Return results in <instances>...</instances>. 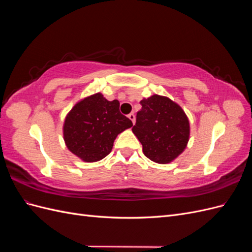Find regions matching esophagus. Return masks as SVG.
Listing matches in <instances>:
<instances>
[{
    "label": "esophagus",
    "instance_id": "34e87169",
    "mask_svg": "<svg viewBox=\"0 0 252 252\" xmlns=\"http://www.w3.org/2000/svg\"><path fill=\"white\" fill-rule=\"evenodd\" d=\"M128 118L130 119V120H131V122H132V123L134 124V122H135V116H134V113H133V112L129 113V114H128Z\"/></svg>",
    "mask_w": 252,
    "mask_h": 252
}]
</instances>
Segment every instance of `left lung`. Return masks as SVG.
Returning a JSON list of instances; mask_svg holds the SVG:
<instances>
[{
  "label": "left lung",
  "instance_id": "8db88e82",
  "mask_svg": "<svg viewBox=\"0 0 252 252\" xmlns=\"http://www.w3.org/2000/svg\"><path fill=\"white\" fill-rule=\"evenodd\" d=\"M132 132L143 146V152L151 161L167 164L185 150L190 126L184 110L169 97L154 94L140 102Z\"/></svg>",
  "mask_w": 252,
  "mask_h": 252
}]
</instances>
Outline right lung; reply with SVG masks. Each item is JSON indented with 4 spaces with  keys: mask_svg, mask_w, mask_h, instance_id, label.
<instances>
[{
    "mask_svg": "<svg viewBox=\"0 0 252 252\" xmlns=\"http://www.w3.org/2000/svg\"><path fill=\"white\" fill-rule=\"evenodd\" d=\"M131 126L132 122L120 112V102L106 100L98 93L83 98L68 112L63 135L73 155L93 163L108 156L118 134Z\"/></svg>",
    "mask_w": 252,
    "mask_h": 252,
    "instance_id": "obj_1",
    "label": "right lung"
}]
</instances>
